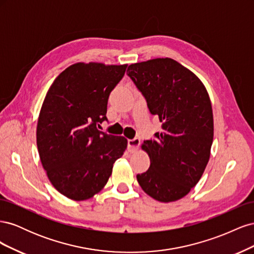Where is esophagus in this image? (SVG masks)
I'll return each instance as SVG.
<instances>
[{
	"instance_id": "esophagus-1",
	"label": "esophagus",
	"mask_w": 254,
	"mask_h": 254,
	"mask_svg": "<svg viewBox=\"0 0 254 254\" xmlns=\"http://www.w3.org/2000/svg\"><path fill=\"white\" fill-rule=\"evenodd\" d=\"M141 144V140L139 137H134V139L128 140V148L130 152H134L139 149V146Z\"/></svg>"
}]
</instances>
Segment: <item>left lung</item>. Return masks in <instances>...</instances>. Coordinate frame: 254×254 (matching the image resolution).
<instances>
[{
  "instance_id": "obj_1",
  "label": "left lung",
  "mask_w": 254,
  "mask_h": 254,
  "mask_svg": "<svg viewBox=\"0 0 254 254\" xmlns=\"http://www.w3.org/2000/svg\"><path fill=\"white\" fill-rule=\"evenodd\" d=\"M127 75L158 115L162 131L144 141L147 172L136 175L146 194L161 202L188 195L209 162L214 135L212 105L201 80L172 58H156L128 66Z\"/></svg>"
}]
</instances>
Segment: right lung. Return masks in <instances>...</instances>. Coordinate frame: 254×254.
<instances>
[{"label":"right lung","instance_id":"add662e5","mask_svg":"<svg viewBox=\"0 0 254 254\" xmlns=\"http://www.w3.org/2000/svg\"><path fill=\"white\" fill-rule=\"evenodd\" d=\"M127 64L78 63L54 80L37 125V146L53 187L76 201L93 197L108 182L127 148L124 136L98 130L107 121L111 91Z\"/></svg>","mask_w":254,"mask_h":254}]
</instances>
